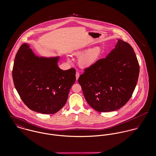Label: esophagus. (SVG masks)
Returning a JSON list of instances; mask_svg holds the SVG:
<instances>
[{
    "mask_svg": "<svg viewBox=\"0 0 156 156\" xmlns=\"http://www.w3.org/2000/svg\"><path fill=\"white\" fill-rule=\"evenodd\" d=\"M79 76H80V73H79V72H77V73H76V80H78V79H79Z\"/></svg>",
    "mask_w": 156,
    "mask_h": 156,
    "instance_id": "obj_1",
    "label": "esophagus"
}]
</instances>
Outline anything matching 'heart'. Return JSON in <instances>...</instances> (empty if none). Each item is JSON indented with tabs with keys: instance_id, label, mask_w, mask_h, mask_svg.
Returning <instances> with one entry per match:
<instances>
[{
	"instance_id": "obj_1",
	"label": "heart",
	"mask_w": 156,
	"mask_h": 156,
	"mask_svg": "<svg viewBox=\"0 0 156 156\" xmlns=\"http://www.w3.org/2000/svg\"><path fill=\"white\" fill-rule=\"evenodd\" d=\"M84 51L83 50H80L74 53V55L76 56H80L78 59L79 65L80 67L84 68L91 67L95 64L103 54V50L100 47L92 48L83 53Z\"/></svg>"
}]
</instances>
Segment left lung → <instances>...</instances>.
Wrapping results in <instances>:
<instances>
[{
	"label": "left lung",
	"mask_w": 156,
	"mask_h": 156,
	"mask_svg": "<svg viewBox=\"0 0 156 156\" xmlns=\"http://www.w3.org/2000/svg\"><path fill=\"white\" fill-rule=\"evenodd\" d=\"M78 79L89 106L97 111L118 110L130 99L136 86L139 65L133 48L118 39L106 58L84 69Z\"/></svg>",
	"instance_id": "left-lung-1"
}]
</instances>
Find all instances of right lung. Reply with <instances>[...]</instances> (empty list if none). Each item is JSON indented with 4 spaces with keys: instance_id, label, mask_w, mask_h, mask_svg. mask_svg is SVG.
Listing matches in <instances>:
<instances>
[{
    "instance_id": "obj_1",
    "label": "right lung",
    "mask_w": 156,
    "mask_h": 156,
    "mask_svg": "<svg viewBox=\"0 0 156 156\" xmlns=\"http://www.w3.org/2000/svg\"><path fill=\"white\" fill-rule=\"evenodd\" d=\"M59 59V56H36L27 43L18 50L12 79L21 99L30 110L53 114L66 105L69 89L76 81V69H60Z\"/></svg>"
}]
</instances>
